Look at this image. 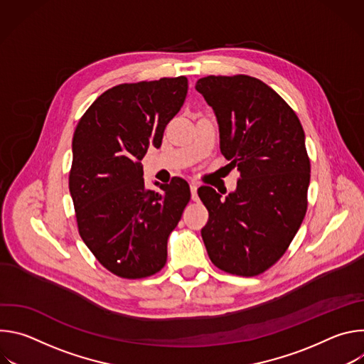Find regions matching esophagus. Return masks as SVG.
Returning a JSON list of instances; mask_svg holds the SVG:
<instances>
[{
	"instance_id": "obj_1",
	"label": "esophagus",
	"mask_w": 364,
	"mask_h": 364,
	"mask_svg": "<svg viewBox=\"0 0 364 364\" xmlns=\"http://www.w3.org/2000/svg\"><path fill=\"white\" fill-rule=\"evenodd\" d=\"M190 191H191V198L196 201L198 197H197V186L194 183L190 184Z\"/></svg>"
}]
</instances>
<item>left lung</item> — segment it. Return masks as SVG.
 <instances>
[{
  "label": "left lung",
  "instance_id": "8db88e82",
  "mask_svg": "<svg viewBox=\"0 0 364 364\" xmlns=\"http://www.w3.org/2000/svg\"><path fill=\"white\" fill-rule=\"evenodd\" d=\"M196 89L216 114L222 154L240 171L236 191L225 198L209 186L198 188L209 212L203 242L219 269L261 275L284 256L306 213L311 164L302 125L256 77L212 75Z\"/></svg>",
  "mask_w": 364,
  "mask_h": 364
}]
</instances>
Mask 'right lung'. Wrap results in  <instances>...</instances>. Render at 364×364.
Segmentation results:
<instances>
[{
    "instance_id": "obj_1",
    "label": "right lung",
    "mask_w": 364,
    "mask_h": 364,
    "mask_svg": "<svg viewBox=\"0 0 364 364\" xmlns=\"http://www.w3.org/2000/svg\"><path fill=\"white\" fill-rule=\"evenodd\" d=\"M186 76L122 83L103 92L73 134L69 190L77 230L97 262L117 277L141 279L167 262V240L190 201L180 177L148 190L141 160L159 148L186 100Z\"/></svg>"
}]
</instances>
